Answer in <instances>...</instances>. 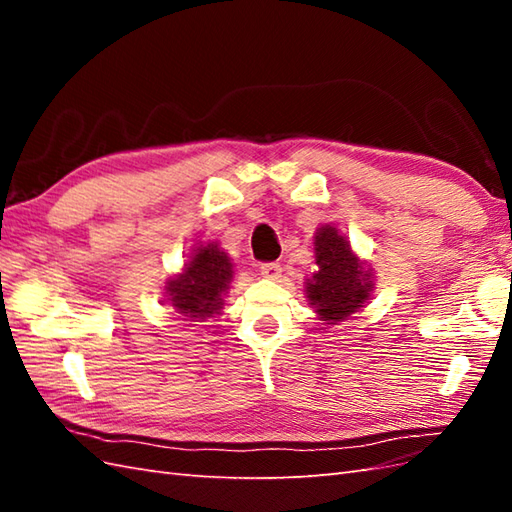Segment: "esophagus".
Returning a JSON list of instances; mask_svg holds the SVG:
<instances>
[{
	"instance_id": "34e87169",
	"label": "esophagus",
	"mask_w": 512,
	"mask_h": 512,
	"mask_svg": "<svg viewBox=\"0 0 512 512\" xmlns=\"http://www.w3.org/2000/svg\"><path fill=\"white\" fill-rule=\"evenodd\" d=\"M259 275L266 279H279L281 277V266L279 264H262L259 266Z\"/></svg>"
}]
</instances>
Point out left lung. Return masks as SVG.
<instances>
[{
    "label": "left lung",
    "mask_w": 512,
    "mask_h": 512,
    "mask_svg": "<svg viewBox=\"0 0 512 512\" xmlns=\"http://www.w3.org/2000/svg\"><path fill=\"white\" fill-rule=\"evenodd\" d=\"M314 270L303 281V295L319 321L339 325L365 308L372 299L376 279L365 259L358 257L347 237L332 224H323L314 233Z\"/></svg>",
    "instance_id": "1"
}]
</instances>
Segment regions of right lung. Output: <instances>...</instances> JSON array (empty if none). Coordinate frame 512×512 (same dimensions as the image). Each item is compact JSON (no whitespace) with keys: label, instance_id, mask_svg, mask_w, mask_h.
Wrapping results in <instances>:
<instances>
[{"label":"right lung","instance_id":"add662e5","mask_svg":"<svg viewBox=\"0 0 512 512\" xmlns=\"http://www.w3.org/2000/svg\"><path fill=\"white\" fill-rule=\"evenodd\" d=\"M233 262L217 242L195 244L180 273L167 279L165 295L184 321H206L220 314L233 281Z\"/></svg>","mask_w":512,"mask_h":512}]
</instances>
